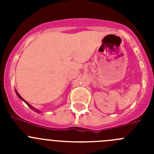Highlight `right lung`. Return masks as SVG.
<instances>
[{
    "label": "right lung",
    "instance_id": "1",
    "mask_svg": "<svg viewBox=\"0 0 154 154\" xmlns=\"http://www.w3.org/2000/svg\"><path fill=\"white\" fill-rule=\"evenodd\" d=\"M15 91H16V90H15ZM16 93H17V96H18V97H19V98H20V99H21V100H23V101H24V103H26V104H27V105H28V106H29V107H30V108H31V109H32V110H34V111H35V112H38V113H40V112H40V111H39V110H38V109H37L34 108V107H33V106H31V105H30V104H29V103H27V102H26V101H25V100H24V99H23V98H22V97H21V96H20V95H19V94H18V93H17V91H16Z\"/></svg>",
    "mask_w": 154,
    "mask_h": 154
}]
</instances>
